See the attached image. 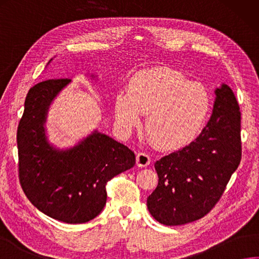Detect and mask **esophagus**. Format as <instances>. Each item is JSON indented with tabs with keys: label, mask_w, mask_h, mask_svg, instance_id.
Wrapping results in <instances>:
<instances>
[{
	"label": "esophagus",
	"mask_w": 259,
	"mask_h": 259,
	"mask_svg": "<svg viewBox=\"0 0 259 259\" xmlns=\"http://www.w3.org/2000/svg\"><path fill=\"white\" fill-rule=\"evenodd\" d=\"M150 157L146 153L144 152H141L138 155H136V164H138V167H148L150 164Z\"/></svg>",
	"instance_id": "1"
}]
</instances>
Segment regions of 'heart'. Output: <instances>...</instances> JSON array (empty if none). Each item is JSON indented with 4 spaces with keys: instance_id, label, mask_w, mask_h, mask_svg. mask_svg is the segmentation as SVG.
<instances>
[{
    "instance_id": "obj_1",
    "label": "heart",
    "mask_w": 259,
    "mask_h": 259,
    "mask_svg": "<svg viewBox=\"0 0 259 259\" xmlns=\"http://www.w3.org/2000/svg\"><path fill=\"white\" fill-rule=\"evenodd\" d=\"M211 99L205 88L170 67L142 70L131 77L127 89L115 97V116L128 133L146 114L145 132L157 148L174 151L197 138L205 124Z\"/></svg>"
}]
</instances>
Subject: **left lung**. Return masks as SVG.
<instances>
[{"label":"left lung","mask_w":259,"mask_h":259,"mask_svg":"<svg viewBox=\"0 0 259 259\" xmlns=\"http://www.w3.org/2000/svg\"><path fill=\"white\" fill-rule=\"evenodd\" d=\"M212 116L196 140L158 160L159 183L146 205L164 226H182L211 211L241 160L240 110L231 88L214 91Z\"/></svg>","instance_id":"8db88e82"}]
</instances>
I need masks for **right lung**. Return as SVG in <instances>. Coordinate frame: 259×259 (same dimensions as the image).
<instances>
[{"mask_svg":"<svg viewBox=\"0 0 259 259\" xmlns=\"http://www.w3.org/2000/svg\"><path fill=\"white\" fill-rule=\"evenodd\" d=\"M69 83L67 79L47 80L29 90L17 142L19 179L29 201L55 220L76 224L99 215L106 205L107 182L133 168L135 154L98 130L67 149L48 141V110Z\"/></svg>","mask_w":259,"mask_h":259,"instance_id":"obj_1","label":"right lung"}]
</instances>
